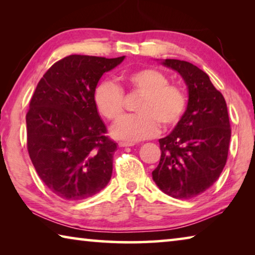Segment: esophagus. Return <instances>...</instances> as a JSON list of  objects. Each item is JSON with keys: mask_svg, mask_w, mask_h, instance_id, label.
<instances>
[{"mask_svg": "<svg viewBox=\"0 0 255 255\" xmlns=\"http://www.w3.org/2000/svg\"><path fill=\"white\" fill-rule=\"evenodd\" d=\"M135 145V143H130V141H120L119 147H131Z\"/></svg>", "mask_w": 255, "mask_h": 255, "instance_id": "1", "label": "esophagus"}]
</instances>
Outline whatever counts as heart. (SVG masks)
Instances as JSON below:
<instances>
[{
	"label": "heart",
	"mask_w": 255,
	"mask_h": 255,
	"mask_svg": "<svg viewBox=\"0 0 255 255\" xmlns=\"http://www.w3.org/2000/svg\"><path fill=\"white\" fill-rule=\"evenodd\" d=\"M122 81L131 92L141 96L137 116L125 117L111 128V135L117 139L137 141L155 136L158 124L163 128L173 127L179 123L187 107V97L179 86L169 84V77L155 68H137L125 73ZM99 112L111 122L124 115V93L118 85L103 80L93 94Z\"/></svg>",
	"instance_id": "1"
}]
</instances>
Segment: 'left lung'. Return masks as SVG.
Returning a JSON list of instances; mask_svg holds the SVG:
<instances>
[{"instance_id": "left-lung-1", "label": "left lung", "mask_w": 255, "mask_h": 255, "mask_svg": "<svg viewBox=\"0 0 255 255\" xmlns=\"http://www.w3.org/2000/svg\"><path fill=\"white\" fill-rule=\"evenodd\" d=\"M188 89V105L173 130L158 139L161 159L152 172L159 190L190 199L210 188L226 164L231 140L227 106L209 76L189 62L164 59Z\"/></svg>"}]
</instances>
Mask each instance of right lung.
Instances as JSON below:
<instances>
[{
  "label": "right lung",
  "instance_id": "obj_1",
  "mask_svg": "<svg viewBox=\"0 0 255 255\" xmlns=\"http://www.w3.org/2000/svg\"><path fill=\"white\" fill-rule=\"evenodd\" d=\"M124 59L67 56L37 85L25 117L28 152L42 182L62 199H86L111 179L117 144L106 136L93 94Z\"/></svg>",
  "mask_w": 255,
  "mask_h": 255
}]
</instances>
